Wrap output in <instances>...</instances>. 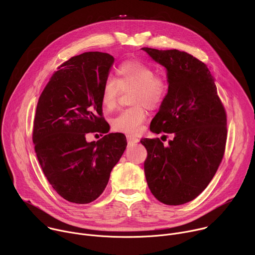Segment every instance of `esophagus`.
Listing matches in <instances>:
<instances>
[{
	"label": "esophagus",
	"mask_w": 255,
	"mask_h": 255,
	"mask_svg": "<svg viewBox=\"0 0 255 255\" xmlns=\"http://www.w3.org/2000/svg\"><path fill=\"white\" fill-rule=\"evenodd\" d=\"M127 140H128V144L129 145H135L136 143L139 142V139L133 136H127Z\"/></svg>",
	"instance_id": "1"
}]
</instances>
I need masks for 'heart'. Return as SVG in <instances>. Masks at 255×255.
I'll return each instance as SVG.
<instances>
[{"label": "heart", "mask_w": 255, "mask_h": 255, "mask_svg": "<svg viewBox=\"0 0 255 255\" xmlns=\"http://www.w3.org/2000/svg\"><path fill=\"white\" fill-rule=\"evenodd\" d=\"M132 90L130 104L111 119V126L118 132L136 134L146 121L147 109H156L165 101L168 82L163 75L155 74L154 68L138 59H128L119 64L116 78L108 79L101 92V103L108 111L116 108L120 92Z\"/></svg>", "instance_id": "heart-1"}]
</instances>
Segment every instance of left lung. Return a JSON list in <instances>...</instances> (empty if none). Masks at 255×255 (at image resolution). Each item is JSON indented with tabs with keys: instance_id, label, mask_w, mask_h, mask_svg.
Wrapping results in <instances>:
<instances>
[{
	"instance_id": "8db88e82",
	"label": "left lung",
	"mask_w": 255,
	"mask_h": 255,
	"mask_svg": "<svg viewBox=\"0 0 255 255\" xmlns=\"http://www.w3.org/2000/svg\"><path fill=\"white\" fill-rule=\"evenodd\" d=\"M142 49L167 69V97L150 130L174 135L167 147L159 138L140 140L147 150L145 177L159 202L183 205L207 188L223 159L226 111L204 62L176 49Z\"/></svg>"
}]
</instances>
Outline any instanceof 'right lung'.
I'll list each match as a JSON object with an SVG mask.
<instances>
[{
	"mask_svg": "<svg viewBox=\"0 0 255 255\" xmlns=\"http://www.w3.org/2000/svg\"><path fill=\"white\" fill-rule=\"evenodd\" d=\"M114 57L91 51L64 61L42 91L32 140L49 184L68 202L89 204L104 192L127 141L109 133L87 142L88 133H107L101 92Z\"/></svg>",
	"mask_w": 255,
	"mask_h": 255,
	"instance_id": "add662e5",
	"label": "right lung"
}]
</instances>
